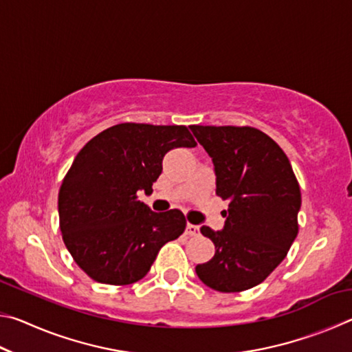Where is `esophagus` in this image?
<instances>
[{"label":"esophagus","instance_id":"esophagus-1","mask_svg":"<svg viewBox=\"0 0 352 352\" xmlns=\"http://www.w3.org/2000/svg\"><path fill=\"white\" fill-rule=\"evenodd\" d=\"M186 234H188V236H199V234H200V228H199L197 225L188 223V225H186Z\"/></svg>","mask_w":352,"mask_h":352}]
</instances>
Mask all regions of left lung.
Wrapping results in <instances>:
<instances>
[{
    "label": "left lung",
    "mask_w": 352,
    "mask_h": 352,
    "mask_svg": "<svg viewBox=\"0 0 352 352\" xmlns=\"http://www.w3.org/2000/svg\"><path fill=\"white\" fill-rule=\"evenodd\" d=\"M212 158L216 194L228 200L223 230L201 226L216 245L195 267L200 281L231 294L261 284L281 264L298 234L301 190L287 155L254 127L190 126Z\"/></svg>",
    "instance_id": "1"
}]
</instances>
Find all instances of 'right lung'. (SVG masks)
Instances as JSON below:
<instances>
[{"label": "right lung", "mask_w": 352, "mask_h": 352, "mask_svg": "<svg viewBox=\"0 0 352 352\" xmlns=\"http://www.w3.org/2000/svg\"><path fill=\"white\" fill-rule=\"evenodd\" d=\"M194 146L184 126L124 122L76 155L58 190V219L65 245L91 279L111 285L140 281L160 248L183 233L180 210L153 212L138 192H152L166 153Z\"/></svg>", "instance_id": "obj_1"}]
</instances>
